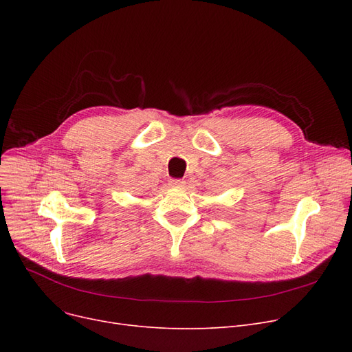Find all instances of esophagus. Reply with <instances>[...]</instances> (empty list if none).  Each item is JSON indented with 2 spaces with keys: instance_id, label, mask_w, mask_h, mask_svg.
<instances>
[{
  "instance_id": "1",
  "label": "esophagus",
  "mask_w": 352,
  "mask_h": 352,
  "mask_svg": "<svg viewBox=\"0 0 352 352\" xmlns=\"http://www.w3.org/2000/svg\"><path fill=\"white\" fill-rule=\"evenodd\" d=\"M184 184H186V182H184L182 179H171V181H170V186H171V187H177V188L182 187Z\"/></svg>"
}]
</instances>
